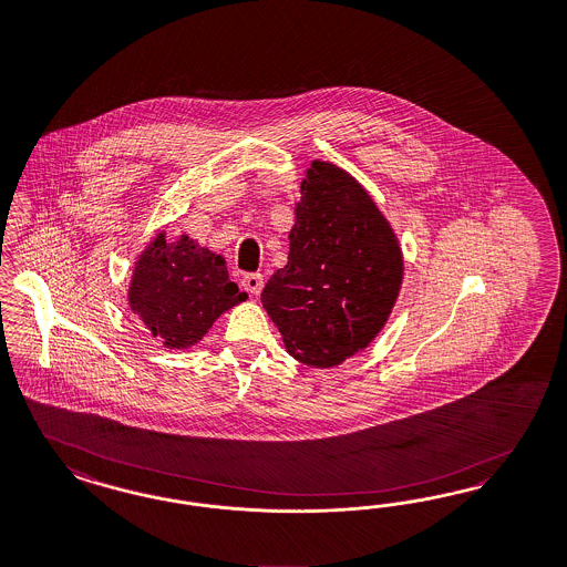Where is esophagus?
Returning <instances> with one entry per match:
<instances>
[{"mask_svg": "<svg viewBox=\"0 0 567 567\" xmlns=\"http://www.w3.org/2000/svg\"><path fill=\"white\" fill-rule=\"evenodd\" d=\"M240 285H243V289L247 291V293L259 295L261 293V289H264V276L261 274H245L243 278H240Z\"/></svg>", "mask_w": 567, "mask_h": 567, "instance_id": "esophagus-1", "label": "esophagus"}]
</instances>
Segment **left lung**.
I'll list each match as a JSON object with an SVG mask.
<instances>
[{
    "label": "left lung",
    "mask_w": 567,
    "mask_h": 567,
    "mask_svg": "<svg viewBox=\"0 0 567 567\" xmlns=\"http://www.w3.org/2000/svg\"><path fill=\"white\" fill-rule=\"evenodd\" d=\"M289 240V261L270 276L261 303L293 358L329 369L362 352L388 322L402 251L369 193L324 161L301 182Z\"/></svg>",
    "instance_id": "8db88e82"
}]
</instances>
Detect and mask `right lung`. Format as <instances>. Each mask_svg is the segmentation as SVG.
<instances>
[{
  "label": "right lung",
  "instance_id": "obj_1",
  "mask_svg": "<svg viewBox=\"0 0 567 567\" xmlns=\"http://www.w3.org/2000/svg\"><path fill=\"white\" fill-rule=\"evenodd\" d=\"M228 278L226 259L179 236H156L140 255L130 285V308L148 332L169 350L198 343L215 320L245 301Z\"/></svg>",
  "mask_w": 567,
  "mask_h": 567
}]
</instances>
